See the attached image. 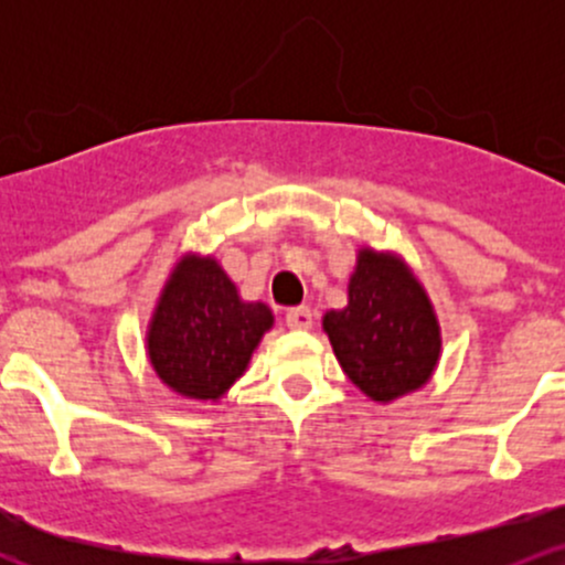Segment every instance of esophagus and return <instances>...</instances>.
Returning <instances> with one entry per match:
<instances>
[{
	"label": "esophagus",
	"instance_id": "obj_1",
	"mask_svg": "<svg viewBox=\"0 0 565 565\" xmlns=\"http://www.w3.org/2000/svg\"><path fill=\"white\" fill-rule=\"evenodd\" d=\"M310 323H313V313H310L308 305H297V308L287 310L289 329H310Z\"/></svg>",
	"mask_w": 565,
	"mask_h": 565
}]
</instances>
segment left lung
I'll return each instance as SVG.
<instances>
[{
    "label": "left lung",
    "mask_w": 565,
    "mask_h": 565,
    "mask_svg": "<svg viewBox=\"0 0 565 565\" xmlns=\"http://www.w3.org/2000/svg\"><path fill=\"white\" fill-rule=\"evenodd\" d=\"M337 361L369 398L387 401L423 387L440 353V329L425 289L398 257L361 249L348 308L323 316Z\"/></svg>",
    "instance_id": "1"
}]
</instances>
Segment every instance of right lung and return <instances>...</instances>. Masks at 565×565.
<instances>
[{"label": "right lung", "mask_w": 565, "mask_h": 565, "mask_svg": "<svg viewBox=\"0 0 565 565\" xmlns=\"http://www.w3.org/2000/svg\"><path fill=\"white\" fill-rule=\"evenodd\" d=\"M270 327L268 305L244 302L212 257H185L159 297L148 359L174 393L217 401L246 372Z\"/></svg>", "instance_id": "add662e5"}]
</instances>
